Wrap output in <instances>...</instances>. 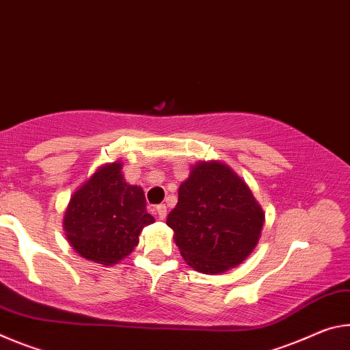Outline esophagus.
<instances>
[{"mask_svg":"<svg viewBox=\"0 0 350 350\" xmlns=\"http://www.w3.org/2000/svg\"><path fill=\"white\" fill-rule=\"evenodd\" d=\"M157 213H158L159 220H164L165 217H167V206H165V204H158L157 206Z\"/></svg>","mask_w":350,"mask_h":350,"instance_id":"34e87169","label":"esophagus"}]
</instances>
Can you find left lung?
<instances>
[{
  "instance_id": "8db88e82",
  "label": "left lung",
  "mask_w": 350,
  "mask_h": 350,
  "mask_svg": "<svg viewBox=\"0 0 350 350\" xmlns=\"http://www.w3.org/2000/svg\"><path fill=\"white\" fill-rule=\"evenodd\" d=\"M165 223L174 229V240L189 267L219 274L253 253L265 213L236 172L213 159L192 165Z\"/></svg>"
}]
</instances>
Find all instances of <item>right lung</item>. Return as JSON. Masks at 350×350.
Listing matches in <instances>:
<instances>
[{
  "mask_svg": "<svg viewBox=\"0 0 350 350\" xmlns=\"http://www.w3.org/2000/svg\"><path fill=\"white\" fill-rule=\"evenodd\" d=\"M153 221L142 187L129 185L122 163L114 161L96 169L72 193L63 229L77 254L110 267L135 250L141 231Z\"/></svg>",
  "mask_w": 350,
  "mask_h": 350,
  "instance_id": "right-lung-1",
  "label": "right lung"
}]
</instances>
